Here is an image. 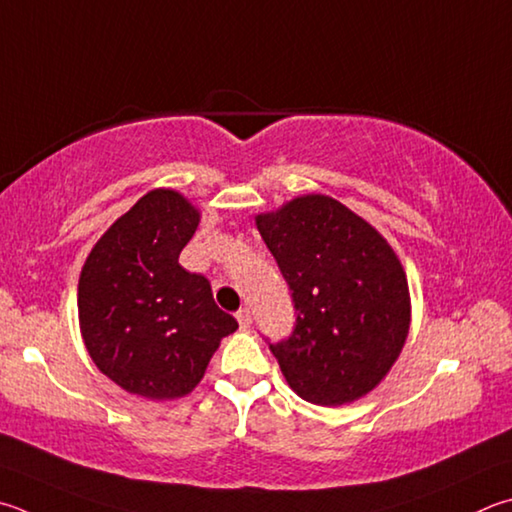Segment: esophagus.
Masks as SVG:
<instances>
[{
    "label": "esophagus",
    "instance_id": "1",
    "mask_svg": "<svg viewBox=\"0 0 512 512\" xmlns=\"http://www.w3.org/2000/svg\"><path fill=\"white\" fill-rule=\"evenodd\" d=\"M237 322L241 329H248L250 324H253V313H250V309H239L237 311Z\"/></svg>",
    "mask_w": 512,
    "mask_h": 512
}]
</instances>
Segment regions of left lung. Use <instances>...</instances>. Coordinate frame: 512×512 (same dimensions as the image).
<instances>
[{
  "label": "left lung",
  "instance_id": "8db88e82",
  "mask_svg": "<svg viewBox=\"0 0 512 512\" xmlns=\"http://www.w3.org/2000/svg\"><path fill=\"white\" fill-rule=\"evenodd\" d=\"M255 224L295 304L293 333L271 345L293 392L315 405L369 394L410 331V288L392 246L324 194H306Z\"/></svg>",
  "mask_w": 512,
  "mask_h": 512
}]
</instances>
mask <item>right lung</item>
I'll return each instance as SVG.
<instances>
[{
	"label": "right lung",
	"instance_id": "right-lung-1",
	"mask_svg": "<svg viewBox=\"0 0 512 512\" xmlns=\"http://www.w3.org/2000/svg\"><path fill=\"white\" fill-rule=\"evenodd\" d=\"M199 210L174 190L138 199L91 248L78 282L80 331L91 360L125 392L172 401L206 374L237 320L179 255Z\"/></svg>",
	"mask_w": 512,
	"mask_h": 512
}]
</instances>
